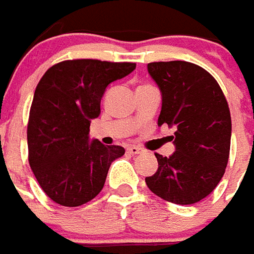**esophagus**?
Masks as SVG:
<instances>
[{
	"label": "esophagus",
	"instance_id": "1",
	"mask_svg": "<svg viewBox=\"0 0 254 254\" xmlns=\"http://www.w3.org/2000/svg\"><path fill=\"white\" fill-rule=\"evenodd\" d=\"M127 153H130V155H138V153H141L142 149L141 148H138V146H127Z\"/></svg>",
	"mask_w": 254,
	"mask_h": 254
}]
</instances>
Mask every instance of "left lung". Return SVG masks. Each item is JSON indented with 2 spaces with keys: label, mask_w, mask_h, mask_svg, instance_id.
I'll list each match as a JSON object with an SVG mask.
<instances>
[{
  "label": "left lung",
  "mask_w": 254,
  "mask_h": 254,
  "mask_svg": "<svg viewBox=\"0 0 254 254\" xmlns=\"http://www.w3.org/2000/svg\"><path fill=\"white\" fill-rule=\"evenodd\" d=\"M161 91L159 125L175 127V152L155 153L159 168L145 178L148 189L164 200L192 204L206 198L226 170L232 118L219 84L199 65L174 60L148 64Z\"/></svg>",
  "instance_id": "8db88e82"
}]
</instances>
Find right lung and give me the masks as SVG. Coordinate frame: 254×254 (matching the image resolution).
<instances>
[{"label":"right lung","mask_w":254,"mask_h":254,"mask_svg":"<svg viewBox=\"0 0 254 254\" xmlns=\"http://www.w3.org/2000/svg\"><path fill=\"white\" fill-rule=\"evenodd\" d=\"M136 63L64 60L43 75L28 121V159L39 185L55 203L76 207L105 186L113 161L125 149L90 141V122L101 114L109 84L127 76Z\"/></svg>","instance_id":"right-lung-1"}]
</instances>
